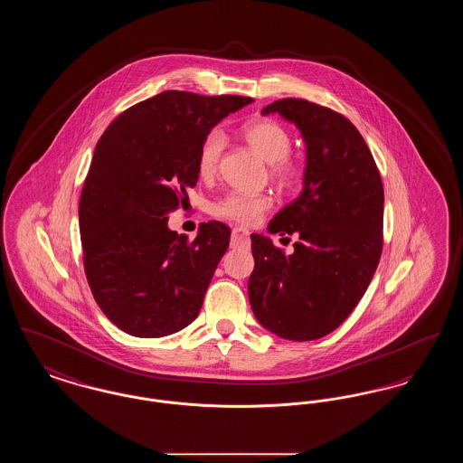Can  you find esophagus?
Instances as JSON below:
<instances>
[{
  "instance_id": "34e87169",
  "label": "esophagus",
  "mask_w": 463,
  "mask_h": 463,
  "mask_svg": "<svg viewBox=\"0 0 463 463\" xmlns=\"http://www.w3.org/2000/svg\"><path fill=\"white\" fill-rule=\"evenodd\" d=\"M250 244V232L242 227H234L232 236H231V246L240 248V246H248Z\"/></svg>"
}]
</instances>
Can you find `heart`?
Returning <instances> with one entry per match:
<instances>
[{
    "mask_svg": "<svg viewBox=\"0 0 463 463\" xmlns=\"http://www.w3.org/2000/svg\"><path fill=\"white\" fill-rule=\"evenodd\" d=\"M242 138L270 165V175L281 185H291L300 176V166L288 153L291 149L289 133L272 119H253L241 128ZM223 149L221 132L208 133L201 142L198 153V174L203 178L215 175ZM272 206V198L264 193L250 194L231 191L213 204V215L225 221L253 225Z\"/></svg>",
    "mask_w": 463,
    "mask_h": 463,
    "instance_id": "obj_1",
    "label": "heart"
}]
</instances>
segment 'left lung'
<instances>
[{
	"instance_id": "obj_1",
	"label": "left lung",
	"mask_w": 463,
	"mask_h": 463,
	"mask_svg": "<svg viewBox=\"0 0 463 463\" xmlns=\"http://www.w3.org/2000/svg\"><path fill=\"white\" fill-rule=\"evenodd\" d=\"M262 114H279L298 128L306 170L300 196L267 227L298 241L287 255L270 238L251 234L248 297L265 330L307 342L338 328L373 278L383 185L364 138L342 114L302 99L276 100Z\"/></svg>"
}]
</instances>
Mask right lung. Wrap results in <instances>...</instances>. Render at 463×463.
Listing matches in <instances>:
<instances>
[{"label": "right lung", "instance_id": "1", "mask_svg": "<svg viewBox=\"0 0 463 463\" xmlns=\"http://www.w3.org/2000/svg\"><path fill=\"white\" fill-rule=\"evenodd\" d=\"M251 102L168 90L121 112L97 142L80 232L95 302L119 330L159 338L198 317L231 229L210 221L187 241L166 215L198 182L204 137Z\"/></svg>", "mask_w": 463, "mask_h": 463}]
</instances>
